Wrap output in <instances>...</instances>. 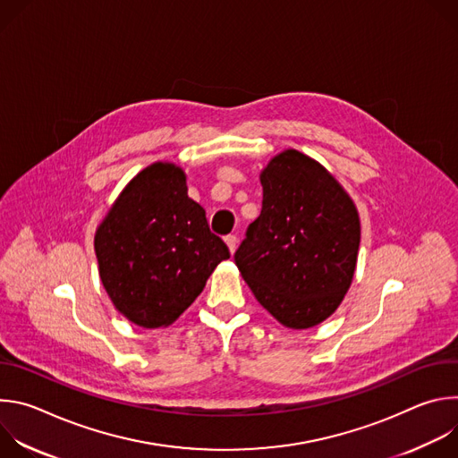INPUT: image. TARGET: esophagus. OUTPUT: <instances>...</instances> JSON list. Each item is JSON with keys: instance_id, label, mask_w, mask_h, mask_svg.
I'll return each instance as SVG.
<instances>
[{"instance_id": "esophagus-1", "label": "esophagus", "mask_w": 458, "mask_h": 458, "mask_svg": "<svg viewBox=\"0 0 458 458\" xmlns=\"http://www.w3.org/2000/svg\"><path fill=\"white\" fill-rule=\"evenodd\" d=\"M225 242H226L230 253H235V250H237V237L235 235H226Z\"/></svg>"}]
</instances>
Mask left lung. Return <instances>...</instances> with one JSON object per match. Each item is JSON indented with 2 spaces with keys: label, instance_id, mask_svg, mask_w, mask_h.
<instances>
[{
  "label": "left lung",
  "instance_id": "8db88e82",
  "mask_svg": "<svg viewBox=\"0 0 458 458\" xmlns=\"http://www.w3.org/2000/svg\"><path fill=\"white\" fill-rule=\"evenodd\" d=\"M263 210L248 226L235 265L267 311L292 330L328 318L348 293L360 219L343 184L288 148L260 170Z\"/></svg>",
  "mask_w": 458,
  "mask_h": 458
}]
</instances>
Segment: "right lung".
I'll return each instance as SVG.
<instances>
[{"label":"right lung","instance_id":"obj_1","mask_svg":"<svg viewBox=\"0 0 458 458\" xmlns=\"http://www.w3.org/2000/svg\"><path fill=\"white\" fill-rule=\"evenodd\" d=\"M114 308L141 328H166L198 299L228 246L188 198L181 166L157 161L123 188L94 235Z\"/></svg>","mask_w":458,"mask_h":458}]
</instances>
